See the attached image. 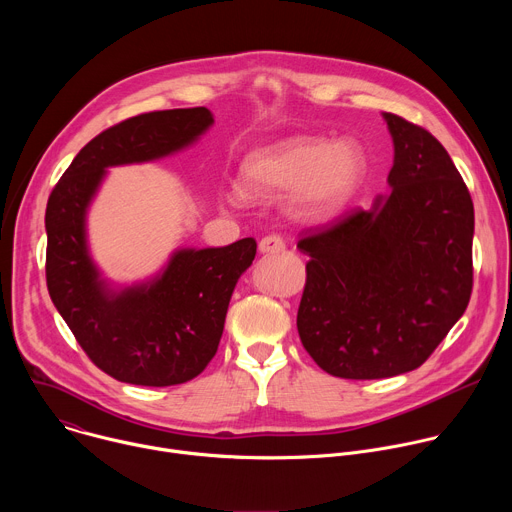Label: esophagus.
Segmentation results:
<instances>
[{"label": "esophagus", "mask_w": 512, "mask_h": 512, "mask_svg": "<svg viewBox=\"0 0 512 512\" xmlns=\"http://www.w3.org/2000/svg\"><path fill=\"white\" fill-rule=\"evenodd\" d=\"M259 251L263 255H269V253H281L285 251V241L279 237V235H267L259 241Z\"/></svg>", "instance_id": "obj_1"}]
</instances>
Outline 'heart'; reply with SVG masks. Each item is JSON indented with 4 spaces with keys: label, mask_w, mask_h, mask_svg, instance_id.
Masks as SVG:
<instances>
[{
    "label": "heart",
    "mask_w": 512,
    "mask_h": 512,
    "mask_svg": "<svg viewBox=\"0 0 512 512\" xmlns=\"http://www.w3.org/2000/svg\"><path fill=\"white\" fill-rule=\"evenodd\" d=\"M367 158L352 139L298 135L275 141L245 156L239 168V190L229 202L247 196L289 192L287 208L300 221L318 223L338 214L360 188Z\"/></svg>",
    "instance_id": "b5f03b06"
}]
</instances>
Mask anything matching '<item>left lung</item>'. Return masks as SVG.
Instances as JSON below:
<instances>
[{"mask_svg":"<svg viewBox=\"0 0 512 512\" xmlns=\"http://www.w3.org/2000/svg\"><path fill=\"white\" fill-rule=\"evenodd\" d=\"M393 139L389 194L312 231L298 332L340 379H389L427 360L472 294L474 204L444 145L383 113Z\"/></svg>","mask_w":512,"mask_h":512,"instance_id":"1","label":"left lung"}]
</instances>
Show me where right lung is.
I'll use <instances>...</instances> for the list:
<instances>
[{
	"label": "right lung",
	"instance_id": "1",
	"mask_svg": "<svg viewBox=\"0 0 512 512\" xmlns=\"http://www.w3.org/2000/svg\"><path fill=\"white\" fill-rule=\"evenodd\" d=\"M212 123L206 107L131 117L91 139L48 198V294L89 358L121 383L170 387L206 369L257 243L247 237L227 247H180L152 277L121 285L91 255L89 208L109 168L184 152Z\"/></svg>",
	"mask_w": 512,
	"mask_h": 512
}]
</instances>
